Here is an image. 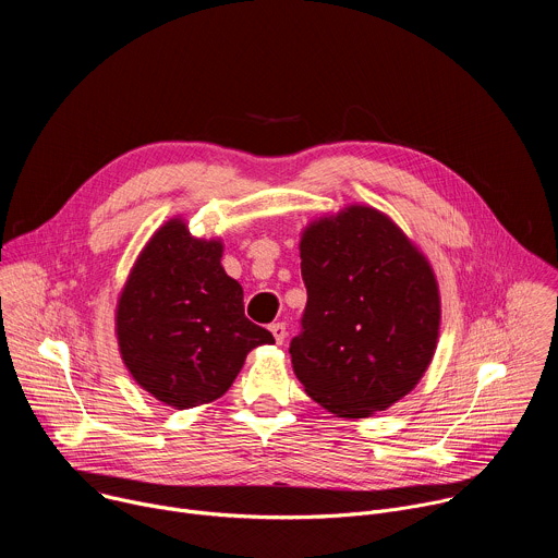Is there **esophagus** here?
<instances>
[{
	"label": "esophagus",
	"mask_w": 558,
	"mask_h": 558,
	"mask_svg": "<svg viewBox=\"0 0 558 558\" xmlns=\"http://www.w3.org/2000/svg\"><path fill=\"white\" fill-rule=\"evenodd\" d=\"M269 331L274 333V338H276L278 344L284 342V338H287V327H284V323H274V325L269 327Z\"/></svg>",
	"instance_id": "esophagus-1"
}]
</instances>
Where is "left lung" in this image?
<instances>
[{
  "instance_id": "obj_1",
  "label": "left lung",
  "mask_w": 558,
  "mask_h": 558,
  "mask_svg": "<svg viewBox=\"0 0 558 558\" xmlns=\"http://www.w3.org/2000/svg\"><path fill=\"white\" fill-rule=\"evenodd\" d=\"M306 287L289 353L313 402L347 420L409 395L439 338L441 302L428 258L386 214L349 205L300 238Z\"/></svg>"
}]
</instances>
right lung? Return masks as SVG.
I'll return each instance as SVG.
<instances>
[{
    "label": "right lung",
    "mask_w": 558,
    "mask_h": 558,
    "mask_svg": "<svg viewBox=\"0 0 558 558\" xmlns=\"http://www.w3.org/2000/svg\"><path fill=\"white\" fill-rule=\"evenodd\" d=\"M222 243L181 218L158 227L117 304L123 364L141 388L179 411L218 400L245 357L274 336L245 317L243 287L220 265Z\"/></svg>",
    "instance_id": "obj_1"
}]
</instances>
